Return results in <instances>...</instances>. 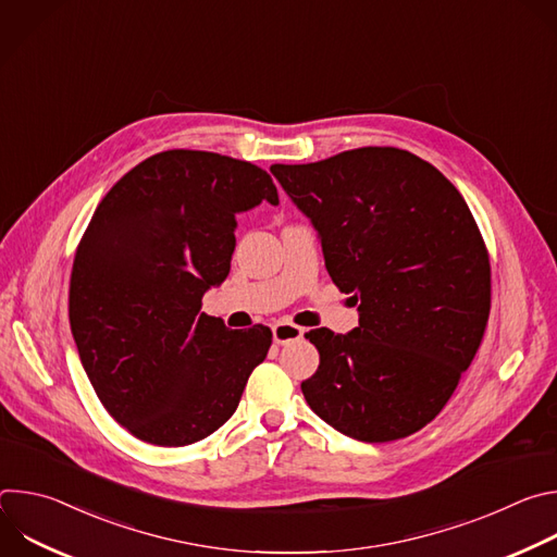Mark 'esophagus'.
<instances>
[{
  "instance_id": "obj_1",
  "label": "esophagus",
  "mask_w": 557,
  "mask_h": 557,
  "mask_svg": "<svg viewBox=\"0 0 557 557\" xmlns=\"http://www.w3.org/2000/svg\"><path fill=\"white\" fill-rule=\"evenodd\" d=\"M304 339V329L290 324V322H277L273 324V342L284 346V344H290V342H299Z\"/></svg>"
}]
</instances>
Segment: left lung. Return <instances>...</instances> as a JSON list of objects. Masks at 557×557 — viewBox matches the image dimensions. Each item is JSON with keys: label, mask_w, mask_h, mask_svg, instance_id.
Instances as JSON below:
<instances>
[{"label": "left lung", "mask_w": 557, "mask_h": 557, "mask_svg": "<svg viewBox=\"0 0 557 557\" xmlns=\"http://www.w3.org/2000/svg\"><path fill=\"white\" fill-rule=\"evenodd\" d=\"M271 174L359 306L350 333H306L320 350L301 383L310 410L363 443L419 432L449 401L490 317V258L467 202L434 165L396 147Z\"/></svg>", "instance_id": "8db88e82"}]
</instances>
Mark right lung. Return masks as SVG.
<instances>
[{"mask_svg":"<svg viewBox=\"0 0 557 557\" xmlns=\"http://www.w3.org/2000/svg\"><path fill=\"white\" fill-rule=\"evenodd\" d=\"M277 205L271 176L235 158L170 149L97 207L70 277V329L110 417L136 438L183 447L235 412L271 331H231L200 310L235 249V215Z\"/></svg>","mask_w":557,"mask_h":557,"instance_id":"1","label":"right lung"}]
</instances>
